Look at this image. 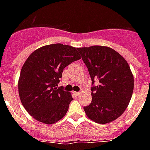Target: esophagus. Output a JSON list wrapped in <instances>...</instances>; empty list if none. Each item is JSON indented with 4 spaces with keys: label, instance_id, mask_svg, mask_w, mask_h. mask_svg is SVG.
<instances>
[{
    "label": "esophagus",
    "instance_id": "1",
    "mask_svg": "<svg viewBox=\"0 0 150 150\" xmlns=\"http://www.w3.org/2000/svg\"><path fill=\"white\" fill-rule=\"evenodd\" d=\"M73 93L75 94V96H79V95H80V94H81V93H79V92H74Z\"/></svg>",
    "mask_w": 150,
    "mask_h": 150
}]
</instances>
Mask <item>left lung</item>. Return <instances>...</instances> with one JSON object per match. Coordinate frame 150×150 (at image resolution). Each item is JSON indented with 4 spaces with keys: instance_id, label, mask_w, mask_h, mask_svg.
Here are the masks:
<instances>
[{
    "instance_id": "left-lung-1",
    "label": "left lung",
    "mask_w": 150,
    "mask_h": 150,
    "mask_svg": "<svg viewBox=\"0 0 150 150\" xmlns=\"http://www.w3.org/2000/svg\"><path fill=\"white\" fill-rule=\"evenodd\" d=\"M92 79V102L84 110L98 124H107L123 114L132 96L134 78L125 59L112 48L92 46L78 49ZM98 86H94L95 81Z\"/></svg>"
}]
</instances>
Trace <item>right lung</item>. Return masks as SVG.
I'll use <instances>...</instances> for the list:
<instances>
[{"mask_svg": "<svg viewBox=\"0 0 150 150\" xmlns=\"http://www.w3.org/2000/svg\"><path fill=\"white\" fill-rule=\"evenodd\" d=\"M80 58L78 48L61 43L42 47L27 58L20 73L18 94L36 120L51 125L65 115L73 98L57 86L64 68Z\"/></svg>", "mask_w": 150, "mask_h": 150, "instance_id": "right-lung-1", "label": "right lung"}]
</instances>
